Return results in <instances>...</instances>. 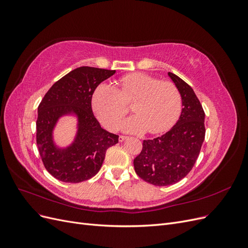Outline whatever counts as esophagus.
<instances>
[{
    "instance_id": "esophagus-1",
    "label": "esophagus",
    "mask_w": 248,
    "mask_h": 248,
    "mask_svg": "<svg viewBox=\"0 0 248 248\" xmlns=\"http://www.w3.org/2000/svg\"><path fill=\"white\" fill-rule=\"evenodd\" d=\"M126 139H127V137H125V136H120L119 137V141H124Z\"/></svg>"
}]
</instances>
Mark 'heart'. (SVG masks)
Instances as JSON below:
<instances>
[{
	"label": "heart",
	"instance_id": "b5f03b06",
	"mask_svg": "<svg viewBox=\"0 0 248 248\" xmlns=\"http://www.w3.org/2000/svg\"><path fill=\"white\" fill-rule=\"evenodd\" d=\"M136 117L124 125L126 131L145 130L151 134L168 130L176 122L182 106V97L174 82L159 80L146 73L126 74L117 87L102 84L96 88L92 106L100 122L117 129L128 114L131 104Z\"/></svg>",
	"mask_w": 248,
	"mask_h": 248
}]
</instances>
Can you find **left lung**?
<instances>
[{
  "instance_id": "obj_1",
  "label": "left lung",
  "mask_w": 248,
  "mask_h": 248,
  "mask_svg": "<svg viewBox=\"0 0 248 248\" xmlns=\"http://www.w3.org/2000/svg\"><path fill=\"white\" fill-rule=\"evenodd\" d=\"M182 97V112L167 133L142 141L133 166L138 176L155 186H168L182 180L196 163L205 140V111L192 88L169 72Z\"/></svg>"
}]
</instances>
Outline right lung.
Segmentation results:
<instances>
[{"mask_svg":"<svg viewBox=\"0 0 248 248\" xmlns=\"http://www.w3.org/2000/svg\"><path fill=\"white\" fill-rule=\"evenodd\" d=\"M115 70L82 66L56 81L38 107L36 141L44 168L67 183H79L99 171L107 150L116 145L119 136L101 128L92 110V96L100 82ZM74 112L79 117V132L74 144L58 149L51 131L59 116Z\"/></svg>","mask_w":248,"mask_h":248,"instance_id":"add662e5","label":"right lung"}]
</instances>
